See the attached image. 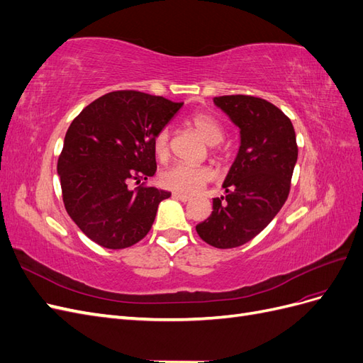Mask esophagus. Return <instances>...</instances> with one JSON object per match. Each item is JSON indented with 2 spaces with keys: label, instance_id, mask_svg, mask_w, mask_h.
Wrapping results in <instances>:
<instances>
[{
  "label": "esophagus",
  "instance_id": "obj_1",
  "mask_svg": "<svg viewBox=\"0 0 363 363\" xmlns=\"http://www.w3.org/2000/svg\"><path fill=\"white\" fill-rule=\"evenodd\" d=\"M172 196L175 200H180V201H189L191 200L189 195L182 194V192H172Z\"/></svg>",
  "mask_w": 363,
  "mask_h": 363
}]
</instances>
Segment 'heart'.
I'll use <instances>...</instances> for the list:
<instances>
[{"mask_svg":"<svg viewBox=\"0 0 363 363\" xmlns=\"http://www.w3.org/2000/svg\"><path fill=\"white\" fill-rule=\"evenodd\" d=\"M191 125L199 131L212 151H218V144L224 139V127L219 121L207 112H196L189 119ZM169 128L162 127L152 138V151L155 156L164 162L169 156ZM215 172L211 167H191L184 163H174L160 172V183L164 188L182 194H195L212 182Z\"/></svg>","mask_w":363,"mask_h":363,"instance_id":"1","label":"heart"}]
</instances>
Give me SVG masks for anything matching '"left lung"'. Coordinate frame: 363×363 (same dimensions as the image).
<instances>
[{
    "instance_id": "obj_1",
    "label": "left lung",
    "mask_w": 363,
    "mask_h": 363,
    "mask_svg": "<svg viewBox=\"0 0 363 363\" xmlns=\"http://www.w3.org/2000/svg\"><path fill=\"white\" fill-rule=\"evenodd\" d=\"M213 103L240 130V147L224 182L225 196L213 199L212 215L196 224L215 248L240 247L276 216L291 191L298 147L291 119L259 96L224 95Z\"/></svg>"
}]
</instances>
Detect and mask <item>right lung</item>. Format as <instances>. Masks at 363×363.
I'll return each mask as SVG.
<instances>
[{
	"instance_id": "add662e5",
	"label": "right lung",
	"mask_w": 363,
	"mask_h": 363,
	"mask_svg": "<svg viewBox=\"0 0 363 363\" xmlns=\"http://www.w3.org/2000/svg\"><path fill=\"white\" fill-rule=\"evenodd\" d=\"M183 103L139 91L96 98L74 118L57 160L62 199L72 221L95 244L135 245L171 196L145 184L156 174L152 138ZM141 183L131 191L128 183Z\"/></svg>"
}]
</instances>
